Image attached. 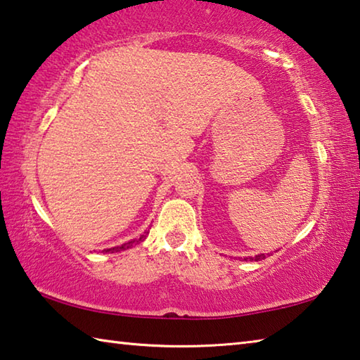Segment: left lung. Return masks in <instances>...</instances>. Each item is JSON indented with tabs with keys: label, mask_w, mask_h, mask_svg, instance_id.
Masks as SVG:
<instances>
[{
	"label": "left lung",
	"mask_w": 360,
	"mask_h": 360,
	"mask_svg": "<svg viewBox=\"0 0 360 360\" xmlns=\"http://www.w3.org/2000/svg\"><path fill=\"white\" fill-rule=\"evenodd\" d=\"M265 257V255L264 254H260V255H255V260H260V259H264ZM246 260V259H245ZM252 260V259H251Z\"/></svg>",
	"instance_id": "8db88e82"
}]
</instances>
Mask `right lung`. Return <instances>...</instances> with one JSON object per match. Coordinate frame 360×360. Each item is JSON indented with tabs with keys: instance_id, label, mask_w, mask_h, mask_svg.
Masks as SVG:
<instances>
[{
	"instance_id": "1",
	"label": "right lung",
	"mask_w": 360,
	"mask_h": 360,
	"mask_svg": "<svg viewBox=\"0 0 360 360\" xmlns=\"http://www.w3.org/2000/svg\"><path fill=\"white\" fill-rule=\"evenodd\" d=\"M146 233H149V231H146ZM146 238V235H141L139 236L138 240H133V241H129V243H125V245H122V246H117V248H111V249H106V252H119V251H125V249H129V248H131L133 245H136V243H139V241H143Z\"/></svg>"
}]
</instances>
